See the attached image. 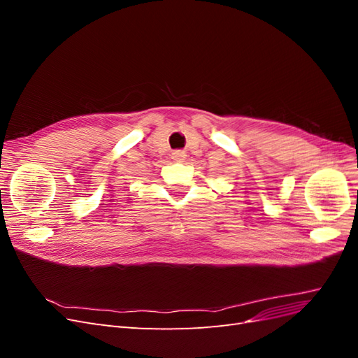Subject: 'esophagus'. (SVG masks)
<instances>
[{"label": "esophagus", "instance_id": "obj_1", "mask_svg": "<svg viewBox=\"0 0 358 358\" xmlns=\"http://www.w3.org/2000/svg\"><path fill=\"white\" fill-rule=\"evenodd\" d=\"M185 152H183V150H175V152L171 154V158L175 159V161H178V162H182L183 159H185Z\"/></svg>", "mask_w": 358, "mask_h": 358}]
</instances>
